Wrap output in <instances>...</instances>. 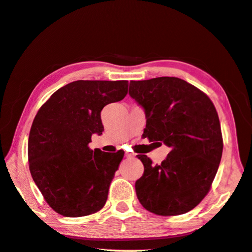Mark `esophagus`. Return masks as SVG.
Here are the masks:
<instances>
[{
  "instance_id": "obj_1",
  "label": "esophagus",
  "mask_w": 252,
  "mask_h": 252,
  "mask_svg": "<svg viewBox=\"0 0 252 252\" xmlns=\"http://www.w3.org/2000/svg\"><path fill=\"white\" fill-rule=\"evenodd\" d=\"M126 158H132V157H134V154H132V153H126Z\"/></svg>"
}]
</instances>
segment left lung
I'll return each mask as SVG.
<instances>
[{"label": "left lung", "mask_w": 252, "mask_h": 252, "mask_svg": "<svg viewBox=\"0 0 252 252\" xmlns=\"http://www.w3.org/2000/svg\"><path fill=\"white\" fill-rule=\"evenodd\" d=\"M129 94L145 110L143 137L170 148L160 165L137 156L145 166L135 182L139 202L163 217L189 212L209 193L221 161L223 140L214 104L177 77L131 81Z\"/></svg>", "instance_id": "obj_1"}]
</instances>
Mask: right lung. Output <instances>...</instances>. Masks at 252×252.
<instances>
[{"label": "right lung", "instance_id": "1", "mask_svg": "<svg viewBox=\"0 0 252 252\" xmlns=\"http://www.w3.org/2000/svg\"><path fill=\"white\" fill-rule=\"evenodd\" d=\"M127 81H76L40 107L28 141L29 168L51 209L68 218L85 217L105 205L110 184L125 151L90 149L102 134L101 111L127 94Z\"/></svg>", "mask_w": 252, "mask_h": 252}]
</instances>
